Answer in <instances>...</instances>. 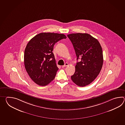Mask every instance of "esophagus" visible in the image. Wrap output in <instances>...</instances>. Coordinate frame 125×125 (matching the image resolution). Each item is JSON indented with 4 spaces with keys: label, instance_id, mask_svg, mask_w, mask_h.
Wrapping results in <instances>:
<instances>
[{
    "label": "esophagus",
    "instance_id": "1",
    "mask_svg": "<svg viewBox=\"0 0 125 125\" xmlns=\"http://www.w3.org/2000/svg\"><path fill=\"white\" fill-rule=\"evenodd\" d=\"M68 65V63H66L64 65L62 66V67H66V66H67Z\"/></svg>",
    "mask_w": 125,
    "mask_h": 125
}]
</instances>
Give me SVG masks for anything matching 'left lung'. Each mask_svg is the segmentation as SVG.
Returning <instances> with one entry per match:
<instances>
[{"label":"left lung","instance_id":"left-lung-1","mask_svg":"<svg viewBox=\"0 0 125 125\" xmlns=\"http://www.w3.org/2000/svg\"><path fill=\"white\" fill-rule=\"evenodd\" d=\"M72 43L77 60L74 74L71 79L76 85L84 87L96 79L103 63V52L98 41L88 33H76L67 35Z\"/></svg>","mask_w":125,"mask_h":125}]
</instances>
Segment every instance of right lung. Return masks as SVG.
I'll return each mask as SVG.
<instances>
[{"instance_id": "1", "label": "right lung", "mask_w": 125, "mask_h": 125, "mask_svg": "<svg viewBox=\"0 0 125 125\" xmlns=\"http://www.w3.org/2000/svg\"><path fill=\"white\" fill-rule=\"evenodd\" d=\"M66 38L63 34L42 32L28 43L24 53V66L36 84L45 86L55 78L59 68L52 52L53 46L58 41Z\"/></svg>"}]
</instances>
